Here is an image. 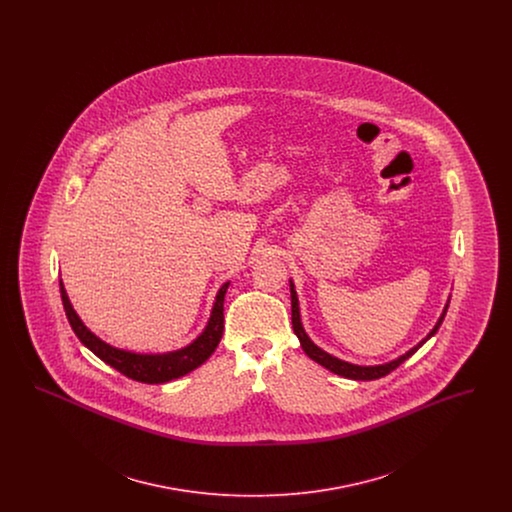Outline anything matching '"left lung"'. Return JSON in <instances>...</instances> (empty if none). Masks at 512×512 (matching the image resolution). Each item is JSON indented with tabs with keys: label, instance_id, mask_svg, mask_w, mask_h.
<instances>
[{
	"label": "left lung",
	"instance_id": "1",
	"mask_svg": "<svg viewBox=\"0 0 512 512\" xmlns=\"http://www.w3.org/2000/svg\"><path fill=\"white\" fill-rule=\"evenodd\" d=\"M290 292H292L293 332H295V336L299 338V343H301L303 351H305L313 361H317L318 365L328 368L330 372H334V374H338V376H343V378H349V380H365V382L366 380H378V378H382V376L390 374L391 370H395L397 366L401 365V363H405L411 355H414V353L418 351V347H422L426 341L430 340V338L438 332V328L441 326L443 318H445V313H447V307H449V301H447V305H445V309H443L441 317H439L438 322H436V326L432 328V332H430L424 340L418 341V343L414 345L413 349H409L405 355H401V357L393 359L390 363H384V365L361 366L345 363V361H341L338 357H334V355L326 353L324 349H320L318 345H315V343L311 341V338L307 336V332L303 330V324H301V315H299V299H297V292H295V286H293L292 280H290Z\"/></svg>",
	"mask_w": 512,
	"mask_h": 512
}]
</instances>
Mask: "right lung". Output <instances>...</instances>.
I'll use <instances>...</instances> for the list:
<instances>
[{"mask_svg":"<svg viewBox=\"0 0 512 512\" xmlns=\"http://www.w3.org/2000/svg\"><path fill=\"white\" fill-rule=\"evenodd\" d=\"M228 286H230V282L220 286L215 303H213L211 318H209L205 330L190 345H186L178 351H171V353H157V355L149 353L146 355V353H132V351L117 349V347L99 340L98 336L94 332H90L80 317L76 315V311L69 301V295L65 292V286L59 280L63 307H65V313L71 322V328H73L76 338L82 341L94 355H98L103 363L113 366L126 378H132V380L144 382V384L171 382L174 378H180V376L192 372L197 366L203 365L213 355V351L217 349L220 338H222V330H224V295H226Z\"/></svg>","mask_w":512,"mask_h":512,"instance_id":"obj_1","label":"right lung"}]
</instances>
